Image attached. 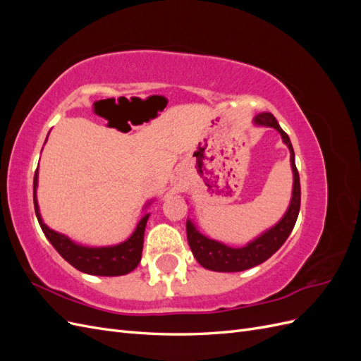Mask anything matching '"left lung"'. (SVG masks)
Returning <instances> with one entry per match:
<instances>
[{
    "label": "left lung",
    "instance_id": "obj_1",
    "mask_svg": "<svg viewBox=\"0 0 361 361\" xmlns=\"http://www.w3.org/2000/svg\"><path fill=\"white\" fill-rule=\"evenodd\" d=\"M255 126L274 128L280 134L283 143H285L290 152V169H292V197L286 212L283 214L280 220L267 228L265 232L251 239L244 247H231L224 243L216 241L209 236L203 235L191 218H187V238L195 260L199 264L216 272H239L253 267L260 265L262 262L268 260L276 251L285 244L292 228L297 223L300 204H301V187H300V174L295 166L293 147L288 134L283 130L277 122V118L271 113H262L255 117Z\"/></svg>",
    "mask_w": 361,
    "mask_h": 361
}]
</instances>
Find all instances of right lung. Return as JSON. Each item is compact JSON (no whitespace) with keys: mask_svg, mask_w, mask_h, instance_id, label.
<instances>
[{"mask_svg":"<svg viewBox=\"0 0 361 361\" xmlns=\"http://www.w3.org/2000/svg\"><path fill=\"white\" fill-rule=\"evenodd\" d=\"M37 183L39 169L35 173V182H32V199H35V211L37 221L42 227L43 233L48 238V241L52 244V247L56 248L59 251V255L64 260L69 262L73 268L92 276L117 277L129 274L130 271H134L138 267L141 260V251H143L146 224L150 216V212H146V209L154 200L147 202L143 206L145 215L141 216L135 231L126 241L106 247H87L72 241L66 235L52 231L51 227L43 223L37 203Z\"/></svg>","mask_w":361,"mask_h":361,"instance_id":"add662e5","label":"right lung"}]
</instances>
